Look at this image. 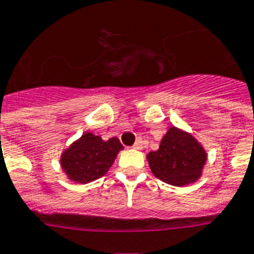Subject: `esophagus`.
I'll return each mask as SVG.
<instances>
[{
    "label": "esophagus",
    "mask_w": 254,
    "mask_h": 254,
    "mask_svg": "<svg viewBox=\"0 0 254 254\" xmlns=\"http://www.w3.org/2000/svg\"><path fill=\"white\" fill-rule=\"evenodd\" d=\"M144 148V142L141 140L135 141V144L133 145V149H137V150H141V149Z\"/></svg>",
    "instance_id": "esophagus-1"
}]
</instances>
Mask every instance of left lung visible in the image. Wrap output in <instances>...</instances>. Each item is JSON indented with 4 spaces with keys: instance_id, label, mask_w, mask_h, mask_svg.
Returning <instances> with one entry per match:
<instances>
[{
    "instance_id": "left-lung-1",
    "label": "left lung",
    "mask_w": 254,
    "mask_h": 254,
    "mask_svg": "<svg viewBox=\"0 0 254 254\" xmlns=\"http://www.w3.org/2000/svg\"><path fill=\"white\" fill-rule=\"evenodd\" d=\"M146 160L158 180L173 187H185L201 179L208 154L191 133L170 127L160 141V148L148 153Z\"/></svg>"
}]
</instances>
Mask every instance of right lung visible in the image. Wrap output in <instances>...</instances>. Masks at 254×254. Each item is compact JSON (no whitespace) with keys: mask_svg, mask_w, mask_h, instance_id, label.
Here are the masks:
<instances>
[{"mask_svg":"<svg viewBox=\"0 0 254 254\" xmlns=\"http://www.w3.org/2000/svg\"><path fill=\"white\" fill-rule=\"evenodd\" d=\"M117 137L102 140L92 131H85L78 140L64 149L60 157L63 172L71 183L89 184L101 179L109 172L120 150H123Z\"/></svg>","mask_w":254,"mask_h":254,"instance_id":"right-lung-1","label":"right lung"}]
</instances>
